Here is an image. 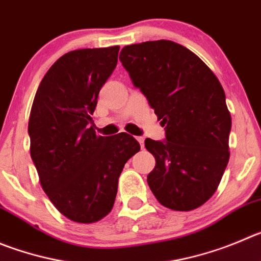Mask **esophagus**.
<instances>
[{
	"mask_svg": "<svg viewBox=\"0 0 261 261\" xmlns=\"http://www.w3.org/2000/svg\"><path fill=\"white\" fill-rule=\"evenodd\" d=\"M136 139H138V142L140 143V147L144 148V138H143V136H139V138H136Z\"/></svg>",
	"mask_w": 261,
	"mask_h": 261,
	"instance_id": "1",
	"label": "esophagus"
}]
</instances>
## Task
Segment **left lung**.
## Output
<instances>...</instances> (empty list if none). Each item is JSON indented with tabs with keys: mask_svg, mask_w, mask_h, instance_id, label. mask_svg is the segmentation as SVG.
<instances>
[{
	"mask_svg": "<svg viewBox=\"0 0 261 261\" xmlns=\"http://www.w3.org/2000/svg\"><path fill=\"white\" fill-rule=\"evenodd\" d=\"M119 60L147 96L166 140L145 139L155 158L148 186L162 206L191 211L213 197L229 161L225 92L196 54L167 40L125 46Z\"/></svg>",
	"mask_w": 261,
	"mask_h": 261,
	"instance_id": "1",
	"label": "left lung"
}]
</instances>
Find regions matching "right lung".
I'll return each instance as SVG.
<instances>
[{"instance_id":"obj_1","label":"right lung","mask_w":261,"mask_h":261,"mask_svg":"<svg viewBox=\"0 0 261 261\" xmlns=\"http://www.w3.org/2000/svg\"><path fill=\"white\" fill-rule=\"evenodd\" d=\"M118 51L112 46L64 54L41 81L29 114L31 157L41 187L75 223H96L111 213L123 166L140 150L128 134L99 136L90 126Z\"/></svg>"}]
</instances>
